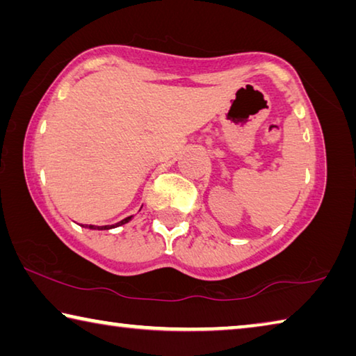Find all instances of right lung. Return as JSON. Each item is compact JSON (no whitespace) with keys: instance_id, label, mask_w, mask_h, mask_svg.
<instances>
[{"instance_id":"add662e5","label":"right lung","mask_w":356,"mask_h":356,"mask_svg":"<svg viewBox=\"0 0 356 356\" xmlns=\"http://www.w3.org/2000/svg\"><path fill=\"white\" fill-rule=\"evenodd\" d=\"M131 218L132 216H129V218H126V219H122V221H120L118 224H115V225H102V227H98V225H86L87 229H98V230H108V229H113V227H118V225H122V224H126V222H129L131 221Z\"/></svg>"}]
</instances>
